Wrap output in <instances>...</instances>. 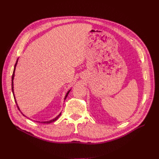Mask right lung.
Returning <instances> with one entry per match:
<instances>
[{"mask_svg": "<svg viewBox=\"0 0 159 159\" xmlns=\"http://www.w3.org/2000/svg\"><path fill=\"white\" fill-rule=\"evenodd\" d=\"M17 63H18V60H17V61H16V64H15V66H14V69H13V74H12V83H11V88H12V92H13V97H14V100H15V102H16V105H17V107H18V109L20 110V109H19V107H18V104H17V102H16V98H15V96H14V93H13V78H14V74H15V70H16V65H17ZM70 92V90H69L68 92H67V93H66V96H65V98L64 99H66V98H67V96H68V93H69V92ZM22 113V112H21ZM61 113L58 116H57L55 118H54L53 120H50V121H42L41 123H44V124H49V123H52V122H53V121H56L57 119H58V118L59 117V116H61ZM23 116H25V115L24 114H22ZM39 122H40V121H39Z\"/></svg>", "mask_w": 159, "mask_h": 159, "instance_id": "add662e5", "label": "right lung"}]
</instances>
